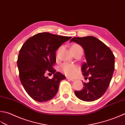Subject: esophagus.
<instances>
[{"label":"esophagus","mask_w":125,"mask_h":125,"mask_svg":"<svg viewBox=\"0 0 125 125\" xmlns=\"http://www.w3.org/2000/svg\"><path fill=\"white\" fill-rule=\"evenodd\" d=\"M67 79H68V80H70V81H75V80L74 79H72V78H70V77H67Z\"/></svg>","instance_id":"obj_1"}]
</instances>
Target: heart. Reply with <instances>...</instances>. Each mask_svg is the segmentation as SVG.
<instances>
[{"mask_svg": "<svg viewBox=\"0 0 125 125\" xmlns=\"http://www.w3.org/2000/svg\"><path fill=\"white\" fill-rule=\"evenodd\" d=\"M60 49L61 48L58 49L57 51V53L60 50ZM71 50H72L73 52L79 51H81L83 52L82 47L80 44H79L77 43H75L72 45V47H71ZM60 69L65 75L68 76H72L74 75L75 73H76L78 67L77 65L75 64H71V63L68 62H64L62 64H61V65L60 66Z\"/></svg>", "mask_w": 125, "mask_h": 125, "instance_id": "1", "label": "heart"}]
</instances>
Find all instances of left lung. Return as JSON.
<instances>
[{
	"label": "left lung",
	"mask_w": 125,
	"mask_h": 125,
	"mask_svg": "<svg viewBox=\"0 0 125 125\" xmlns=\"http://www.w3.org/2000/svg\"><path fill=\"white\" fill-rule=\"evenodd\" d=\"M73 41L84 49L86 62L82 66V73L89 80L87 83L83 82V89L75 94L83 101H94L109 87L115 68L114 55L108 46L95 37H74L70 40Z\"/></svg>",
	"instance_id": "obj_1"
}]
</instances>
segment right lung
I'll return each instance as SVG.
<instances>
[{
  "label": "right lung",
  "mask_w": 125,
  "mask_h": 125,
  "mask_svg": "<svg viewBox=\"0 0 125 125\" xmlns=\"http://www.w3.org/2000/svg\"><path fill=\"white\" fill-rule=\"evenodd\" d=\"M72 37L58 36L49 32L38 33L26 41L19 50L17 65L22 85L32 99L47 101L55 96L64 75L53 68L56 63V50ZM54 74L52 79L44 75Z\"/></svg>",
  "instance_id": "right-lung-1"
}]
</instances>
